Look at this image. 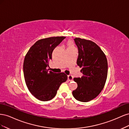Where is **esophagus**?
I'll return each mask as SVG.
<instances>
[{"mask_svg": "<svg viewBox=\"0 0 129 129\" xmlns=\"http://www.w3.org/2000/svg\"><path fill=\"white\" fill-rule=\"evenodd\" d=\"M68 80L69 81H72L73 80V77L71 75H68Z\"/></svg>", "mask_w": 129, "mask_h": 129, "instance_id": "34e87169", "label": "esophagus"}]
</instances>
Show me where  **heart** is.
<instances>
[{
	"label": "heart",
	"mask_w": 129,
	"mask_h": 129,
	"mask_svg": "<svg viewBox=\"0 0 129 129\" xmlns=\"http://www.w3.org/2000/svg\"><path fill=\"white\" fill-rule=\"evenodd\" d=\"M74 47H74L73 45V43L72 41H69L68 44V48H74Z\"/></svg>",
	"instance_id": "heart-1"
}]
</instances>
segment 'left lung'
<instances>
[{"label":"left lung","instance_id":"1","mask_svg":"<svg viewBox=\"0 0 129 129\" xmlns=\"http://www.w3.org/2000/svg\"><path fill=\"white\" fill-rule=\"evenodd\" d=\"M79 50L77 64L82 68L81 77L74 78L77 88L73 91L76 100L87 102L98 96L103 89L108 75L106 56L100 47L90 40L76 38Z\"/></svg>","mask_w":129,"mask_h":129}]
</instances>
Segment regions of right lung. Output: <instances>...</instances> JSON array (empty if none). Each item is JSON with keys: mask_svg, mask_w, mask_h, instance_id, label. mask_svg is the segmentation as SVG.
I'll use <instances>...</instances> for the list:
<instances>
[{"mask_svg": "<svg viewBox=\"0 0 129 129\" xmlns=\"http://www.w3.org/2000/svg\"><path fill=\"white\" fill-rule=\"evenodd\" d=\"M65 38L56 37L38 40L25 57L23 71L25 82L30 93L39 100L53 99L61 83L67 80L64 73H55L47 69L54 49Z\"/></svg>", "mask_w": 129, "mask_h": 129, "instance_id": "obj_1", "label": "right lung"}]
</instances>
